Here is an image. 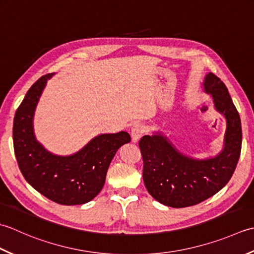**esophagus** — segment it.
Masks as SVG:
<instances>
[{
  "label": "esophagus",
  "mask_w": 254,
  "mask_h": 254,
  "mask_svg": "<svg viewBox=\"0 0 254 254\" xmlns=\"http://www.w3.org/2000/svg\"><path fill=\"white\" fill-rule=\"evenodd\" d=\"M144 132V127L141 124H134V125L131 127V139L133 142H137L139 139L141 138V136Z\"/></svg>",
  "instance_id": "esophagus-1"
}]
</instances>
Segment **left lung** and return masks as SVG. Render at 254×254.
Masks as SVG:
<instances>
[{
	"label": "left lung",
	"instance_id": "obj_1",
	"mask_svg": "<svg viewBox=\"0 0 254 254\" xmlns=\"http://www.w3.org/2000/svg\"><path fill=\"white\" fill-rule=\"evenodd\" d=\"M203 84L227 122L224 149L218 156L205 160L189 158L161 133L143 136L139 141L146 189L159 203L174 208L199 204L218 193L229 182L240 157L241 121L228 89L214 73L207 74Z\"/></svg>",
	"mask_w": 254,
	"mask_h": 254
}]
</instances>
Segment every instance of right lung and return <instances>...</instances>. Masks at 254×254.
<instances>
[{"instance_id": "obj_1", "label": "right lung", "mask_w": 254, "mask_h": 254, "mask_svg": "<svg viewBox=\"0 0 254 254\" xmlns=\"http://www.w3.org/2000/svg\"><path fill=\"white\" fill-rule=\"evenodd\" d=\"M51 76L46 74L35 82L15 114V157L25 180L45 197L60 205L85 204L102 190L111 161L120 147L130 141V136L126 131L103 133L68 157L47 151L36 140L33 118Z\"/></svg>"}]
</instances>
